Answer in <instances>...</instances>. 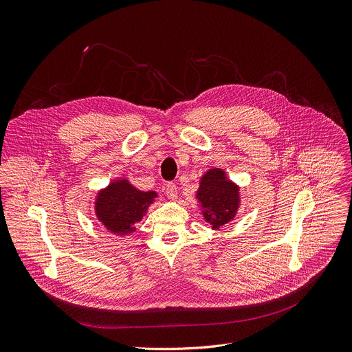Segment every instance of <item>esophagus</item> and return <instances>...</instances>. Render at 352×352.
<instances>
[{"mask_svg": "<svg viewBox=\"0 0 352 352\" xmlns=\"http://www.w3.org/2000/svg\"><path fill=\"white\" fill-rule=\"evenodd\" d=\"M165 190H166V195H168L169 198L175 199V198L177 197V187H176V184H175V183H168Z\"/></svg>", "mask_w": 352, "mask_h": 352, "instance_id": "1", "label": "esophagus"}]
</instances>
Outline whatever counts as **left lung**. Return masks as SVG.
<instances>
[{
  "label": "left lung",
  "mask_w": 352,
  "mask_h": 352,
  "mask_svg": "<svg viewBox=\"0 0 352 352\" xmlns=\"http://www.w3.org/2000/svg\"><path fill=\"white\" fill-rule=\"evenodd\" d=\"M240 190L226 177V172L214 168L209 169L199 182L197 199L205 221L214 230L223 228L233 221L240 205Z\"/></svg>",
  "instance_id": "1"
}]
</instances>
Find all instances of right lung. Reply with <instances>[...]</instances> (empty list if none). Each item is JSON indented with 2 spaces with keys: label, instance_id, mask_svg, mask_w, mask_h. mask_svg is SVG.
Masks as SVG:
<instances>
[{
  "label": "right lung",
  "instance_id": "1",
  "mask_svg": "<svg viewBox=\"0 0 352 352\" xmlns=\"http://www.w3.org/2000/svg\"><path fill=\"white\" fill-rule=\"evenodd\" d=\"M157 197L155 191L138 190L126 179L113 180L97 194V219L113 234H130L135 232L134 225L143 219Z\"/></svg>",
  "mask_w": 352,
  "mask_h": 352
}]
</instances>
